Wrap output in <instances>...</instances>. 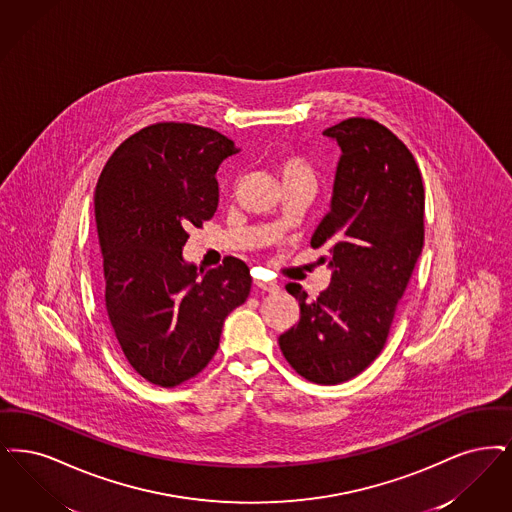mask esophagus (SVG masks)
<instances>
[{
	"mask_svg": "<svg viewBox=\"0 0 512 512\" xmlns=\"http://www.w3.org/2000/svg\"><path fill=\"white\" fill-rule=\"evenodd\" d=\"M254 287L258 290H264V292H275L279 289L275 283H266V281H254Z\"/></svg>",
	"mask_w": 512,
	"mask_h": 512,
	"instance_id": "esophagus-1",
	"label": "esophagus"
}]
</instances>
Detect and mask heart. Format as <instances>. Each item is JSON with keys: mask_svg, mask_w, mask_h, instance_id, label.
Instances as JSON below:
<instances>
[{"mask_svg": "<svg viewBox=\"0 0 512 512\" xmlns=\"http://www.w3.org/2000/svg\"><path fill=\"white\" fill-rule=\"evenodd\" d=\"M279 172H281L283 181H285V179L302 178V176H312L310 166H308L302 158H296V156L285 158V160L279 164Z\"/></svg>", "mask_w": 512, "mask_h": 512, "instance_id": "heart-1", "label": "heart"}]
</instances>
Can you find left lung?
Segmentation results:
<instances>
[{
	"instance_id": "left-lung-1",
	"label": "left lung",
	"mask_w": 512,
	"mask_h": 512,
	"mask_svg": "<svg viewBox=\"0 0 512 512\" xmlns=\"http://www.w3.org/2000/svg\"><path fill=\"white\" fill-rule=\"evenodd\" d=\"M340 147L329 214L313 248L331 269L317 300L290 283L300 319L279 336L298 375L317 384L357 377L382 352L424 243V187L409 149L369 118H348L323 132Z\"/></svg>"
}]
</instances>
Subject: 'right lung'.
I'll return each instance as SVG.
<instances>
[{"label": "right lung", "mask_w": 512, "mask_h": 512, "mask_svg": "<svg viewBox=\"0 0 512 512\" xmlns=\"http://www.w3.org/2000/svg\"><path fill=\"white\" fill-rule=\"evenodd\" d=\"M239 149L216 130L162 122L128 137L95 189L105 306L135 371L156 386L189 380L214 357L223 321L245 304L239 258L200 269L183 258L191 227L218 208L216 172Z\"/></svg>", "instance_id": "add662e5"}]
</instances>
